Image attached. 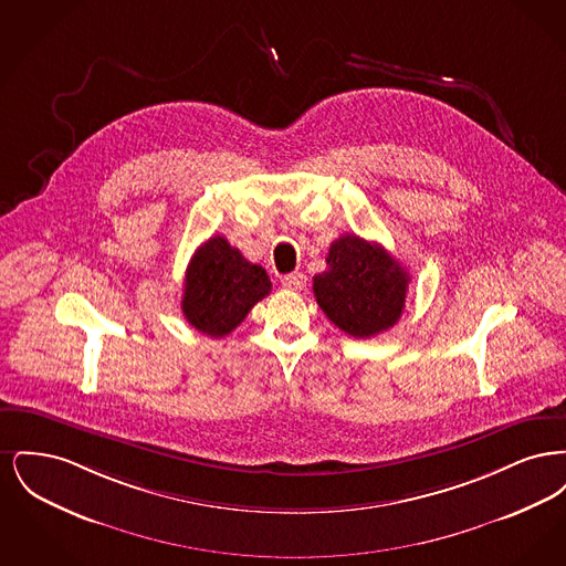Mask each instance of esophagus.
I'll use <instances>...</instances> for the list:
<instances>
[{"mask_svg": "<svg viewBox=\"0 0 566 566\" xmlns=\"http://www.w3.org/2000/svg\"><path fill=\"white\" fill-rule=\"evenodd\" d=\"M282 286L289 289V291H301L305 286V275L301 271L289 273V275L282 277Z\"/></svg>", "mask_w": 566, "mask_h": 566, "instance_id": "34e87169", "label": "esophagus"}]
</instances>
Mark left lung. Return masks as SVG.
I'll return each instance as SVG.
<instances>
[{
    "mask_svg": "<svg viewBox=\"0 0 566 566\" xmlns=\"http://www.w3.org/2000/svg\"><path fill=\"white\" fill-rule=\"evenodd\" d=\"M407 284L409 273L384 245L342 235L331 243L326 271L314 275V295L331 323L365 339L399 323Z\"/></svg>",
    "mask_w": 566,
    "mask_h": 566,
    "instance_id": "1",
    "label": "left lung"
}]
</instances>
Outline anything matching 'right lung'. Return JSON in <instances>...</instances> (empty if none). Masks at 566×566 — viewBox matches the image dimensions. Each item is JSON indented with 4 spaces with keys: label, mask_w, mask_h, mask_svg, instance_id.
I'll use <instances>...</instances> for the list:
<instances>
[{
    "label": "right lung",
    "mask_w": 566,
    "mask_h": 566,
    "mask_svg": "<svg viewBox=\"0 0 566 566\" xmlns=\"http://www.w3.org/2000/svg\"><path fill=\"white\" fill-rule=\"evenodd\" d=\"M270 291L268 271L252 265L238 248L214 235L190 259L182 312L199 333L218 339L242 324L248 312Z\"/></svg>",
    "instance_id": "1"
}]
</instances>
